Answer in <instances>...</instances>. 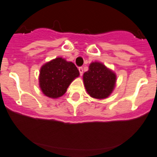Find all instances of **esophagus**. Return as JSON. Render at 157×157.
<instances>
[{
	"label": "esophagus",
	"instance_id": "1",
	"mask_svg": "<svg viewBox=\"0 0 157 157\" xmlns=\"http://www.w3.org/2000/svg\"><path fill=\"white\" fill-rule=\"evenodd\" d=\"M79 71H80V75H83V67H79Z\"/></svg>",
	"mask_w": 157,
	"mask_h": 157
}]
</instances>
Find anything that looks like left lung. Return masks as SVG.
Instances as JSON below:
<instances>
[{
    "instance_id": "left-lung-1",
    "label": "left lung",
    "mask_w": 157,
    "mask_h": 157,
    "mask_svg": "<svg viewBox=\"0 0 157 157\" xmlns=\"http://www.w3.org/2000/svg\"><path fill=\"white\" fill-rule=\"evenodd\" d=\"M86 90L95 98H105L110 95L115 86L116 75L103 64L92 62L83 74Z\"/></svg>"
}]
</instances>
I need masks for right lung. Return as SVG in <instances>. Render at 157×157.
<instances>
[{"label": "right lung", "mask_w": 157, "mask_h": 157, "mask_svg": "<svg viewBox=\"0 0 157 157\" xmlns=\"http://www.w3.org/2000/svg\"><path fill=\"white\" fill-rule=\"evenodd\" d=\"M79 74L78 69L74 63L56 58L40 68V87L47 96L59 98L65 93L68 86Z\"/></svg>", "instance_id": "1"}]
</instances>
